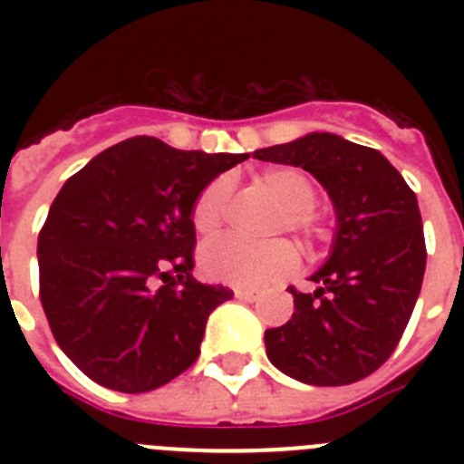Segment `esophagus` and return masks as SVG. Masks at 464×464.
<instances>
[{
  "label": "esophagus",
  "mask_w": 464,
  "mask_h": 464,
  "mask_svg": "<svg viewBox=\"0 0 464 464\" xmlns=\"http://www.w3.org/2000/svg\"><path fill=\"white\" fill-rule=\"evenodd\" d=\"M235 297H237V299H241V302H256V299L260 297V295H257V293H253V290L237 288V290H235Z\"/></svg>",
  "instance_id": "1"
}]
</instances>
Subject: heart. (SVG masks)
<instances>
[{"instance_id": "obj_1", "label": "heart", "mask_w": 464, "mask_h": 464, "mask_svg": "<svg viewBox=\"0 0 464 464\" xmlns=\"http://www.w3.org/2000/svg\"><path fill=\"white\" fill-rule=\"evenodd\" d=\"M260 183L283 207L278 229H288L306 246H315L325 239L327 227L314 208L318 190L306 171L297 167H269L260 174ZM229 192H232L229 181L225 176H218L195 197L190 218L197 235L211 237L218 232L227 211ZM199 265L213 281L237 288H265L269 283L297 272L299 253L285 239L248 244L237 237H220L204 246L199 253Z\"/></svg>"}]
</instances>
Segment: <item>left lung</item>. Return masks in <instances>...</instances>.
Here are the masks:
<instances>
[{"label":"left lung","instance_id":"obj_1","mask_svg":"<svg viewBox=\"0 0 464 464\" xmlns=\"http://www.w3.org/2000/svg\"><path fill=\"white\" fill-rule=\"evenodd\" d=\"M253 158L314 174L337 211L330 260L314 295L288 288L295 314L265 332L267 358L311 385L374 374L407 330L423 285L425 237L416 192L374 149L330 132L260 149Z\"/></svg>","mask_w":464,"mask_h":464}]
</instances>
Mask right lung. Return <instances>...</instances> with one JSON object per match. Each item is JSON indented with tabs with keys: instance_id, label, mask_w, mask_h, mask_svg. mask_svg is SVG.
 Segmentation results:
<instances>
[{
	"instance_id": "right-lung-1",
	"label": "right lung",
	"mask_w": 464,
	"mask_h": 464,
	"mask_svg": "<svg viewBox=\"0 0 464 464\" xmlns=\"http://www.w3.org/2000/svg\"><path fill=\"white\" fill-rule=\"evenodd\" d=\"M246 153L134 137L69 179L39 232V297L53 337L94 383L149 392L199 355L232 290L192 278V202Z\"/></svg>"
}]
</instances>
